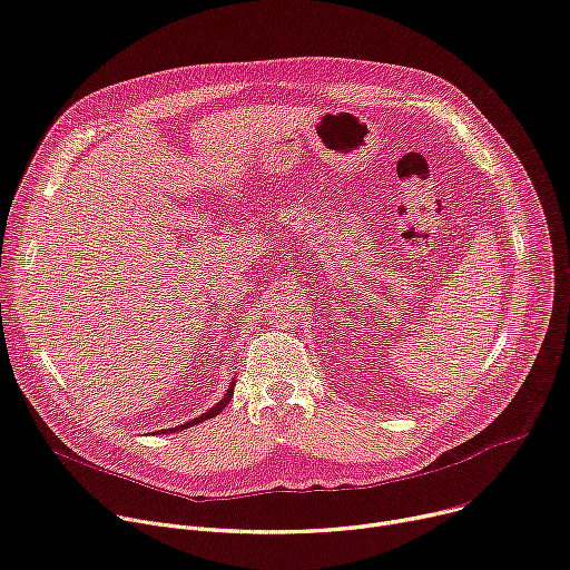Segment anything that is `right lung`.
Returning <instances> with one entry per match:
<instances>
[{"label":"right lung","mask_w":570,"mask_h":570,"mask_svg":"<svg viewBox=\"0 0 570 570\" xmlns=\"http://www.w3.org/2000/svg\"><path fill=\"white\" fill-rule=\"evenodd\" d=\"M234 386H236V380H232V384H229V389H227V393L223 395V400L220 402H216V406H212L209 411H204L202 416H197V419H193V421H188V423H184V425H179V428H170V430H164V434H168V432H181V430H186V428H193V425H197V423H202V421H209V419H214V416H218V413L229 404V400H232V395H234ZM161 432V430H159Z\"/></svg>","instance_id":"add662e5"}]
</instances>
